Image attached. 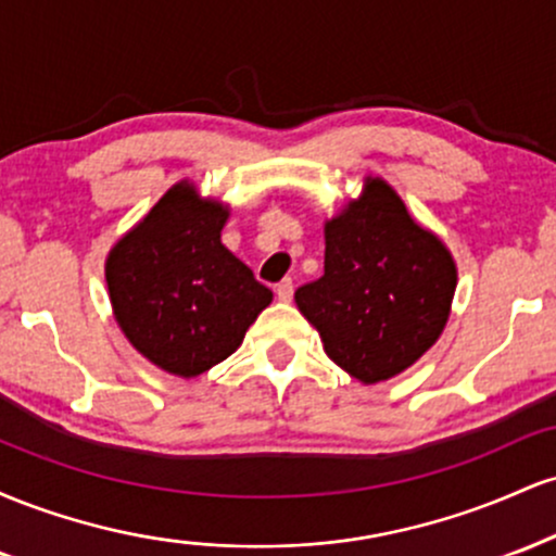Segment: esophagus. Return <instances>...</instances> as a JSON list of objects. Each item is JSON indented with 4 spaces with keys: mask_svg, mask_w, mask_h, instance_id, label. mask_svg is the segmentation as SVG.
Masks as SVG:
<instances>
[{
    "mask_svg": "<svg viewBox=\"0 0 556 556\" xmlns=\"http://www.w3.org/2000/svg\"><path fill=\"white\" fill-rule=\"evenodd\" d=\"M292 292H295V287H292V279H282V282L277 285V298L282 300V303H290Z\"/></svg>",
    "mask_w": 556,
    "mask_h": 556,
    "instance_id": "obj_1",
    "label": "esophagus"
}]
</instances>
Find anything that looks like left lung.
<instances>
[{"mask_svg": "<svg viewBox=\"0 0 556 556\" xmlns=\"http://www.w3.org/2000/svg\"><path fill=\"white\" fill-rule=\"evenodd\" d=\"M324 277L295 292L324 353L363 384L410 368L442 337L457 264L381 177L324 222Z\"/></svg>", "mask_w": 556, "mask_h": 556, "instance_id": "left-lung-1", "label": "left lung"}]
</instances>
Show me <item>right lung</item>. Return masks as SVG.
Wrapping results in <instances>:
<instances>
[{
	"mask_svg": "<svg viewBox=\"0 0 556 556\" xmlns=\"http://www.w3.org/2000/svg\"><path fill=\"white\" fill-rule=\"evenodd\" d=\"M227 219V203L180 180L106 256L112 314L127 342L180 379L229 358L274 298L222 245Z\"/></svg>",
	"mask_w": 556,
	"mask_h": 556,
	"instance_id": "add662e5",
	"label": "right lung"
}]
</instances>
